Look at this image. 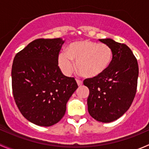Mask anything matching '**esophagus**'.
Here are the masks:
<instances>
[{
    "mask_svg": "<svg viewBox=\"0 0 149 149\" xmlns=\"http://www.w3.org/2000/svg\"><path fill=\"white\" fill-rule=\"evenodd\" d=\"M76 82H77V84H78V86H81L83 84V82H82L81 81H80V80H76Z\"/></svg>",
    "mask_w": 149,
    "mask_h": 149,
    "instance_id": "34e87169",
    "label": "esophagus"
}]
</instances>
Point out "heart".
Masks as SVG:
<instances>
[{
  "label": "heart",
  "mask_w": 149,
  "mask_h": 149,
  "mask_svg": "<svg viewBox=\"0 0 149 149\" xmlns=\"http://www.w3.org/2000/svg\"><path fill=\"white\" fill-rule=\"evenodd\" d=\"M113 58V51L107 44L90 40H81L71 43L66 52L58 55V65L63 73L70 76L76 68L86 79L100 77L108 69Z\"/></svg>",
  "instance_id": "b5f03b06"
}]
</instances>
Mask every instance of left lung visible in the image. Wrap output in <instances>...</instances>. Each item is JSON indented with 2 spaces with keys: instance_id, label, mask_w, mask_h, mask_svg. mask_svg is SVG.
<instances>
[{
  "instance_id": "1",
  "label": "left lung",
  "mask_w": 149,
  "mask_h": 149,
  "mask_svg": "<svg viewBox=\"0 0 149 149\" xmlns=\"http://www.w3.org/2000/svg\"><path fill=\"white\" fill-rule=\"evenodd\" d=\"M100 42L111 47L112 63L100 77L85 79L89 89L88 111L94 119L102 123L115 121L130 108L136 96L139 77L137 59L126 45L112 39Z\"/></svg>"
}]
</instances>
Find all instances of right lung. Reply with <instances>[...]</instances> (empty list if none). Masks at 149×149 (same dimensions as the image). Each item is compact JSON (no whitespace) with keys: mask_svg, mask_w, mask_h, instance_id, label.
Listing matches in <instances>:
<instances>
[{"mask_svg":"<svg viewBox=\"0 0 149 149\" xmlns=\"http://www.w3.org/2000/svg\"><path fill=\"white\" fill-rule=\"evenodd\" d=\"M61 38L37 39L14 57L12 90L15 102L27 120L49 127L64 116L66 104L78 85L58 66L64 43Z\"/></svg>","mask_w":149,"mask_h":149,"instance_id":"1","label":"right lung"}]
</instances>
